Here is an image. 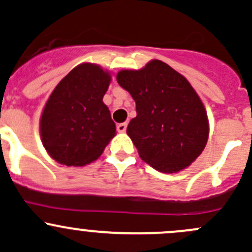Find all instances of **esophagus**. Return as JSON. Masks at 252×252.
<instances>
[{"label":"esophagus","instance_id":"obj_1","mask_svg":"<svg viewBox=\"0 0 252 252\" xmlns=\"http://www.w3.org/2000/svg\"><path fill=\"white\" fill-rule=\"evenodd\" d=\"M117 130H118L119 133H124V131L126 130V123H119L118 126H117Z\"/></svg>","mask_w":252,"mask_h":252}]
</instances>
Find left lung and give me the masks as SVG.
<instances>
[{
    "label": "left lung",
    "instance_id": "obj_1",
    "mask_svg": "<svg viewBox=\"0 0 252 252\" xmlns=\"http://www.w3.org/2000/svg\"><path fill=\"white\" fill-rule=\"evenodd\" d=\"M117 81L135 101L126 134L142 161L163 173L191 164L206 146L208 121L189 81L158 60L140 70H122Z\"/></svg>",
    "mask_w": 252,
    "mask_h": 252
}]
</instances>
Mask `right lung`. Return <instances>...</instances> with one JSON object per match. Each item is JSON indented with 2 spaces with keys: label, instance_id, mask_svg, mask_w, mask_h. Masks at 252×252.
<instances>
[{
  "label": "right lung",
  "instance_id": "1",
  "mask_svg": "<svg viewBox=\"0 0 252 252\" xmlns=\"http://www.w3.org/2000/svg\"><path fill=\"white\" fill-rule=\"evenodd\" d=\"M111 77L98 65L84 63L70 70L48 97L40 122L50 156L65 166L95 161L116 134L102 102Z\"/></svg>",
  "mask_w": 252,
  "mask_h": 252
}]
</instances>
